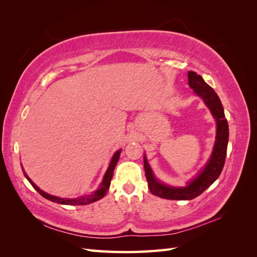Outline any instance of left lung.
Masks as SVG:
<instances>
[{
  "mask_svg": "<svg viewBox=\"0 0 257 257\" xmlns=\"http://www.w3.org/2000/svg\"><path fill=\"white\" fill-rule=\"evenodd\" d=\"M189 85L198 96L203 98L205 104L211 111L216 121V137L213 151L204 169L199 172L196 178H194L184 188H176L160 182L152 173V169L144 157L145 173L150 192L155 196L174 200H190L199 196L211 185L222 173L225 158L227 152L228 144V123L225 119L224 109L221 100L214 90L205 82L203 77L195 72L188 73Z\"/></svg>",
  "mask_w": 257,
  "mask_h": 257,
  "instance_id": "obj_1",
  "label": "left lung"
}]
</instances>
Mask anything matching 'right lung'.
Instances as JSON below:
<instances>
[{
  "label": "right lung",
  "mask_w": 257,
  "mask_h": 257,
  "mask_svg": "<svg viewBox=\"0 0 257 257\" xmlns=\"http://www.w3.org/2000/svg\"><path fill=\"white\" fill-rule=\"evenodd\" d=\"M120 153H121V150H118L114 154L113 157L110 161V164L109 166H108V169L107 172L104 176V179L102 183H100V185L98 186V189L96 191L93 192L92 194H89V195H85V196H81V197H77V198H61V197H57V196H53V195H50V194H47L45 193L44 191H42L40 188L36 184H34V182L31 180V179L28 177V175L23 172V174H25L26 178L29 180V182L32 184L33 188L41 194V195L43 197H45L46 199H49L51 201H53V203H58V204H62V205H71V206H82V205H88V204H91V203H94V201L103 198L105 195L107 191L109 190V186H110V182H111V179H112V175H113V170H114V167L116 165V163H118L119 161V158H120Z\"/></svg>",
  "instance_id": "1"
}]
</instances>
